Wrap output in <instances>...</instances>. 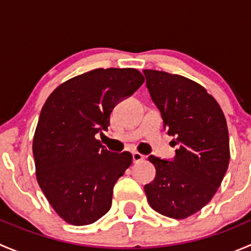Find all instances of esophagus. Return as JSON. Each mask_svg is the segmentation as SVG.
Masks as SVG:
<instances>
[{
  "mask_svg": "<svg viewBox=\"0 0 251 251\" xmlns=\"http://www.w3.org/2000/svg\"><path fill=\"white\" fill-rule=\"evenodd\" d=\"M132 159H133V163H135V164L141 163V161H143L144 155H142V154L138 153V151H133V153H132Z\"/></svg>",
  "mask_w": 251,
  "mask_h": 251,
  "instance_id": "1",
  "label": "esophagus"
}]
</instances>
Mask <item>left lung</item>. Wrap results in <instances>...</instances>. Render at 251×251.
Segmentation results:
<instances>
[{"instance_id":"1","label":"left lung","mask_w":251,"mask_h":251,"mask_svg":"<svg viewBox=\"0 0 251 251\" xmlns=\"http://www.w3.org/2000/svg\"><path fill=\"white\" fill-rule=\"evenodd\" d=\"M147 88L174 136L173 160L151 155L155 178L144 186L149 205L171 219H186L216 193L229 163V138L221 107L199 83L158 70H143Z\"/></svg>"}]
</instances>
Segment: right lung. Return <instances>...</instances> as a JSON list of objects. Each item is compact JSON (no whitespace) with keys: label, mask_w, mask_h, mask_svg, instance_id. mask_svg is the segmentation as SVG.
<instances>
[{"label":"right lung","mask_w":251,"mask_h":251,"mask_svg":"<svg viewBox=\"0 0 251 251\" xmlns=\"http://www.w3.org/2000/svg\"><path fill=\"white\" fill-rule=\"evenodd\" d=\"M143 82L132 68L95 69L58 86L42 107L32 142L36 178L68 224L85 226L109 211L132 155L108 151L96 135L108 131L115 105Z\"/></svg>","instance_id":"add662e5"}]
</instances>
